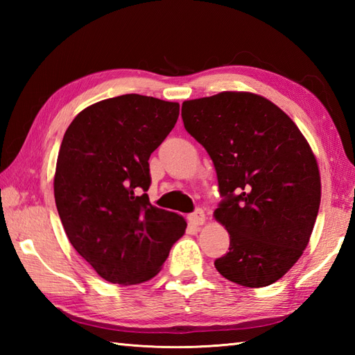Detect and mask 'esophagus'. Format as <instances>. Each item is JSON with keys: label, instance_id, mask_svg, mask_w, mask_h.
<instances>
[{"label": "esophagus", "instance_id": "34e87169", "mask_svg": "<svg viewBox=\"0 0 355 355\" xmlns=\"http://www.w3.org/2000/svg\"><path fill=\"white\" fill-rule=\"evenodd\" d=\"M187 218H189V223L193 224V225H202L206 221V215H205V210H202V209H197L193 214H191Z\"/></svg>", "mask_w": 355, "mask_h": 355}]
</instances>
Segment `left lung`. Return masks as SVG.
Here are the masks:
<instances>
[{
  "mask_svg": "<svg viewBox=\"0 0 355 355\" xmlns=\"http://www.w3.org/2000/svg\"><path fill=\"white\" fill-rule=\"evenodd\" d=\"M182 117L212 158L223 197L214 216L230 247L215 268L250 288L279 281L319 214L320 173L306 139L273 102L245 92L186 101Z\"/></svg>",
  "mask_w": 355,
  "mask_h": 355,
  "instance_id": "left-lung-1",
  "label": "left lung"
}]
</instances>
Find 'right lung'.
I'll return each mask as SVG.
<instances>
[{
    "label": "right lung",
    "instance_id": "right-lung-1",
    "mask_svg": "<svg viewBox=\"0 0 355 355\" xmlns=\"http://www.w3.org/2000/svg\"><path fill=\"white\" fill-rule=\"evenodd\" d=\"M180 114L177 102L123 94L80 111L67 128L55 201L71 245L105 281L134 285L160 271L186 221L149 202V157Z\"/></svg>",
    "mask_w": 355,
    "mask_h": 355
}]
</instances>
